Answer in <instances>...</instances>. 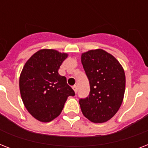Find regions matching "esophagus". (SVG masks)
I'll return each instance as SVG.
<instances>
[{
	"instance_id": "esophagus-1",
	"label": "esophagus",
	"mask_w": 148,
	"mask_h": 148,
	"mask_svg": "<svg viewBox=\"0 0 148 148\" xmlns=\"http://www.w3.org/2000/svg\"><path fill=\"white\" fill-rule=\"evenodd\" d=\"M73 89H74V92L77 93V85L73 86Z\"/></svg>"
}]
</instances>
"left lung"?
I'll return each instance as SVG.
<instances>
[{"label": "left lung", "mask_w": 148, "mask_h": 148, "mask_svg": "<svg viewBox=\"0 0 148 148\" xmlns=\"http://www.w3.org/2000/svg\"><path fill=\"white\" fill-rule=\"evenodd\" d=\"M90 93L79 99L84 116L94 123L109 121L119 110L125 90V74L118 60L105 51L91 50L81 55Z\"/></svg>", "instance_id": "1"}]
</instances>
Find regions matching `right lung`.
<instances>
[{
  "instance_id": "right-lung-1",
  "label": "right lung",
  "mask_w": 148,
  "mask_h": 148,
  "mask_svg": "<svg viewBox=\"0 0 148 148\" xmlns=\"http://www.w3.org/2000/svg\"><path fill=\"white\" fill-rule=\"evenodd\" d=\"M67 53L55 50L38 51L23 67L19 86L28 112L38 121L49 122L60 115L67 98L74 96L67 79L58 74Z\"/></svg>"
}]
</instances>
